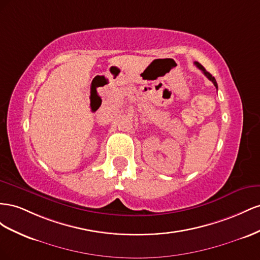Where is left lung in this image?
<instances>
[{"label": "left lung", "instance_id": "8db88e82", "mask_svg": "<svg viewBox=\"0 0 260 260\" xmlns=\"http://www.w3.org/2000/svg\"><path fill=\"white\" fill-rule=\"evenodd\" d=\"M195 65L197 66V68H198L199 70H202V72L205 74V76H206L207 78H208L209 80H211L212 83H213V85H214V87H216V88L218 89V84H217V81H216V78H214L209 72H207V71L204 69V66H203L202 64H199L198 62H195Z\"/></svg>", "mask_w": 260, "mask_h": 260}]
</instances>
